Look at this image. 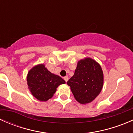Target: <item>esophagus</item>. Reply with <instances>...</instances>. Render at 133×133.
Masks as SVG:
<instances>
[{"label": "esophagus", "mask_w": 133, "mask_h": 133, "mask_svg": "<svg viewBox=\"0 0 133 133\" xmlns=\"http://www.w3.org/2000/svg\"><path fill=\"white\" fill-rule=\"evenodd\" d=\"M64 80H65V82H68V79H69V77H68V76H64Z\"/></svg>", "instance_id": "34e87169"}]
</instances>
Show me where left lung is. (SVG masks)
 <instances>
[{
    "instance_id": "obj_1",
    "label": "left lung",
    "mask_w": 133,
    "mask_h": 133,
    "mask_svg": "<svg viewBox=\"0 0 133 133\" xmlns=\"http://www.w3.org/2000/svg\"><path fill=\"white\" fill-rule=\"evenodd\" d=\"M104 84V74L98 63L91 58L78 62L74 75L67 82L75 98L81 104L91 102L100 94Z\"/></svg>"
}]
</instances>
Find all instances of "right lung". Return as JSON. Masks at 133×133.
Here are the masks:
<instances>
[{
  "instance_id": "obj_1",
  "label": "right lung",
  "mask_w": 133,
  "mask_h": 133,
  "mask_svg": "<svg viewBox=\"0 0 133 133\" xmlns=\"http://www.w3.org/2000/svg\"><path fill=\"white\" fill-rule=\"evenodd\" d=\"M27 82L33 96L42 102L53 97L58 85L65 83L61 77L49 71L44 64L35 65L29 70Z\"/></svg>"
}]
</instances>
